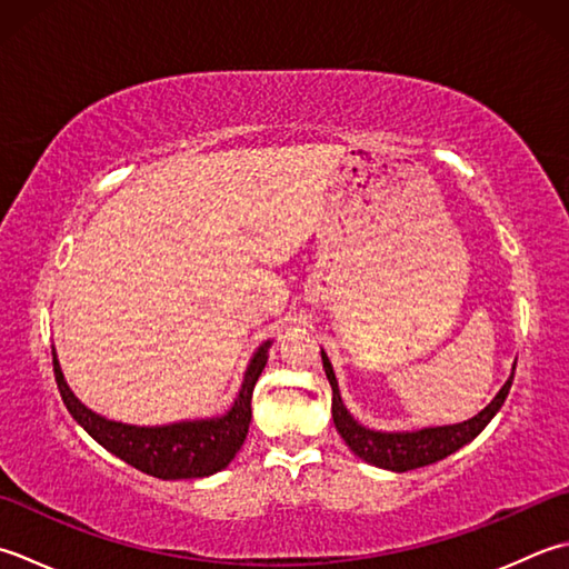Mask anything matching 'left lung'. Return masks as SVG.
Returning a JSON list of instances; mask_svg holds the SVG:
<instances>
[{"label": "left lung", "instance_id": "8db88e82", "mask_svg": "<svg viewBox=\"0 0 569 569\" xmlns=\"http://www.w3.org/2000/svg\"><path fill=\"white\" fill-rule=\"evenodd\" d=\"M320 358H322V370H326L328 382L332 387V421H336L338 433L345 439V443H348L350 451L355 456H360L362 461L377 466V469H387L395 473H405L411 469H421V466L437 463L441 459H447L449 453L466 447L469 441H473L478 433L488 427V421L498 415V409L503 407L516 375V365H513L510 377L506 380V385L498 389V395L491 399V405L478 411L476 417L459 421V425L425 427L415 431H377L370 427H362L360 421L350 415L340 397L336 372H332V365L328 360L326 350H320Z\"/></svg>", "mask_w": 569, "mask_h": 569}]
</instances>
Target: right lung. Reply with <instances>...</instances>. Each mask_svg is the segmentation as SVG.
<instances>
[{"mask_svg":"<svg viewBox=\"0 0 569 569\" xmlns=\"http://www.w3.org/2000/svg\"><path fill=\"white\" fill-rule=\"evenodd\" d=\"M271 342L273 340L261 342L251 355L239 395L224 415L182 419L160 427L122 425V421L96 415L66 382L59 358H56V348H51V355L56 385H59L63 405L78 425L88 431V437L118 456L120 461L130 463L132 469L162 478V481H177V478H204L227 469L233 456L239 453L251 425L253 387L263 372L266 360H269Z\"/></svg>","mask_w":569,"mask_h":569,"instance_id":"right-lung-1","label":"right lung"}]
</instances>
